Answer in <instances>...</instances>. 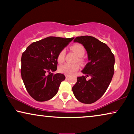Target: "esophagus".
<instances>
[{
	"label": "esophagus",
	"instance_id": "34e87169",
	"mask_svg": "<svg viewBox=\"0 0 134 134\" xmlns=\"http://www.w3.org/2000/svg\"><path fill=\"white\" fill-rule=\"evenodd\" d=\"M65 77H66V78H68L69 77V75H67V74H66V75H65Z\"/></svg>",
	"mask_w": 134,
	"mask_h": 134
}]
</instances>
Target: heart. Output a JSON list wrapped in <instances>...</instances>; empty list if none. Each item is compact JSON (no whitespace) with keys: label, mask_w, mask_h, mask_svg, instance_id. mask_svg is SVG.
Wrapping results in <instances>:
<instances>
[{"label":"heart","mask_w":134,"mask_h":134,"mask_svg":"<svg viewBox=\"0 0 134 134\" xmlns=\"http://www.w3.org/2000/svg\"><path fill=\"white\" fill-rule=\"evenodd\" d=\"M70 49L76 53L77 55L79 57L78 58V62L80 64H83L84 63V61L83 58H82V57H83L85 53V49L83 46L80 44H75L71 46L70 47ZM65 51L64 49L60 51L57 55V58L58 63H63L64 60H65ZM79 68L80 66L79 64L66 63L60 66L59 68H58V70H59L60 72L63 73L65 74L71 75L76 72L79 69Z\"/></svg>","instance_id":"1"}]
</instances>
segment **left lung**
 I'll list each match as a JSON object with an SVG mask.
<instances>
[{"label": "left lung", "instance_id": "8db88e82", "mask_svg": "<svg viewBox=\"0 0 134 134\" xmlns=\"http://www.w3.org/2000/svg\"><path fill=\"white\" fill-rule=\"evenodd\" d=\"M82 44L88 54L89 62L82 72L86 76L78 77L72 90L79 101L92 104L102 96L112 79L115 57L106 44L91 36H77L74 40ZM91 76L89 80L86 79Z\"/></svg>", "mask_w": 134, "mask_h": 134}]
</instances>
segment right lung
I'll return each mask as SVG.
<instances>
[{"label": "right lung", "instance_id": "add662e5", "mask_svg": "<svg viewBox=\"0 0 134 134\" xmlns=\"http://www.w3.org/2000/svg\"><path fill=\"white\" fill-rule=\"evenodd\" d=\"M73 39L49 36L32 43L23 53L21 77L27 91L35 100L46 101L57 93L65 76L52 72L57 69L58 53Z\"/></svg>", "mask_w": 134, "mask_h": 134}]
</instances>
